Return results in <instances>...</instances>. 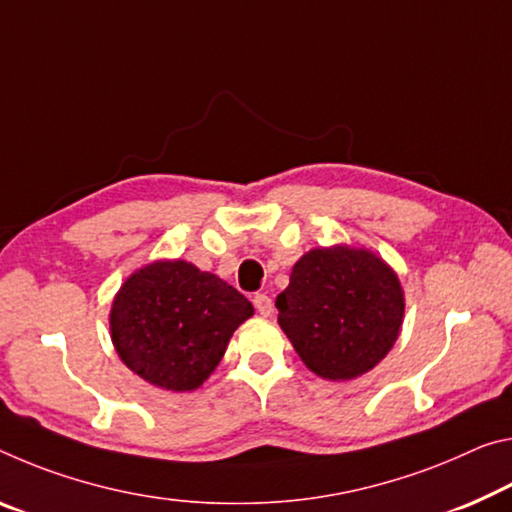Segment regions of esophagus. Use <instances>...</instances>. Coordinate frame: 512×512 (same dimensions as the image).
I'll return each mask as SVG.
<instances>
[{
	"instance_id": "obj_1",
	"label": "esophagus",
	"mask_w": 512,
	"mask_h": 512,
	"mask_svg": "<svg viewBox=\"0 0 512 512\" xmlns=\"http://www.w3.org/2000/svg\"><path fill=\"white\" fill-rule=\"evenodd\" d=\"M253 303H255V310L262 314V316H271V312H273V300L266 296V294H257L255 298H253Z\"/></svg>"
}]
</instances>
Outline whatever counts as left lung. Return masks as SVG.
I'll list each match as a JSON object with an SVG mask.
<instances>
[{
  "mask_svg": "<svg viewBox=\"0 0 512 512\" xmlns=\"http://www.w3.org/2000/svg\"><path fill=\"white\" fill-rule=\"evenodd\" d=\"M275 307L282 332L307 369L326 380H353L392 351L405 296L383 257L337 243L298 259Z\"/></svg>",
  "mask_w": 512,
  "mask_h": 512,
  "instance_id": "1",
  "label": "left lung"
}]
</instances>
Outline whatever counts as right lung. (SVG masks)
<instances>
[{"instance_id": "right-lung-1", "label": "right lung", "mask_w": 512, "mask_h": 512, "mask_svg": "<svg viewBox=\"0 0 512 512\" xmlns=\"http://www.w3.org/2000/svg\"><path fill=\"white\" fill-rule=\"evenodd\" d=\"M250 300L186 259H154L113 296L111 342L136 376L168 392H193L212 376Z\"/></svg>"}]
</instances>
